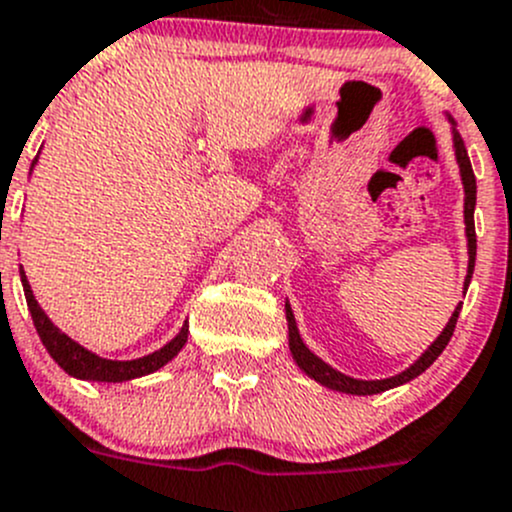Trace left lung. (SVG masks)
I'll list each match as a JSON object with an SVG mask.
<instances>
[{"label": "left lung", "mask_w": 512, "mask_h": 512, "mask_svg": "<svg viewBox=\"0 0 512 512\" xmlns=\"http://www.w3.org/2000/svg\"><path fill=\"white\" fill-rule=\"evenodd\" d=\"M448 119L453 122V117H448ZM453 147H455V160H458L460 177H463V190H465V237H468V275H465L463 290L468 292L470 277H473V267H475V247H478V245H475V220H473V215H475V192H478V187H475L473 165H470V157H468V150H465V142H463V137H460V132L455 130V127H453ZM460 307H463V302L455 307L453 317H450L448 325H445V330L438 335V340H435L433 345H430L428 350H425L423 355H420L418 360H415L413 365L408 367V370H403L400 375L385 377V380H355V377L342 375V372H337L335 367H330L327 362H322L320 357H317L315 352H310V347L302 342L300 330H297L295 315H292V307L285 302L287 332H290V352H292V357H295L297 367H300L305 375H310L312 380H317L320 385H325V388L337 390V393H347V395L385 393V390L398 388V385H403V382H410L413 377H418L420 372H425L430 365H433L435 360H438L440 352L445 350V345H448L450 337H453L455 322H458V315H460Z\"/></svg>", "instance_id": "left-lung-1"}]
</instances>
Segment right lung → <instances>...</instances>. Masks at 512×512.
I'll return each instance as SVG.
<instances>
[{
    "label": "right lung",
    "instance_id": "add662e5",
    "mask_svg": "<svg viewBox=\"0 0 512 512\" xmlns=\"http://www.w3.org/2000/svg\"><path fill=\"white\" fill-rule=\"evenodd\" d=\"M19 275H22L24 297H27V305H29V312H32L34 327H37V332H39V340H42V345L47 347V352L52 355V360L57 362V365L62 367L67 375L79 377V380H92V382L135 380V377L150 375V372L165 367L167 362H170L172 357L182 350V347H185L187 332H190L187 322L182 325V330L177 332L170 342H167L165 347L155 350L152 355L137 357V360H107V357L94 355V352H89L87 347H82L79 342H74L72 337L64 335V332L59 330V327L54 325L47 315H44V310L39 307V302L34 300L32 287H29V280H27V275H24L22 267H19Z\"/></svg>",
    "mask_w": 512,
    "mask_h": 512
}]
</instances>
